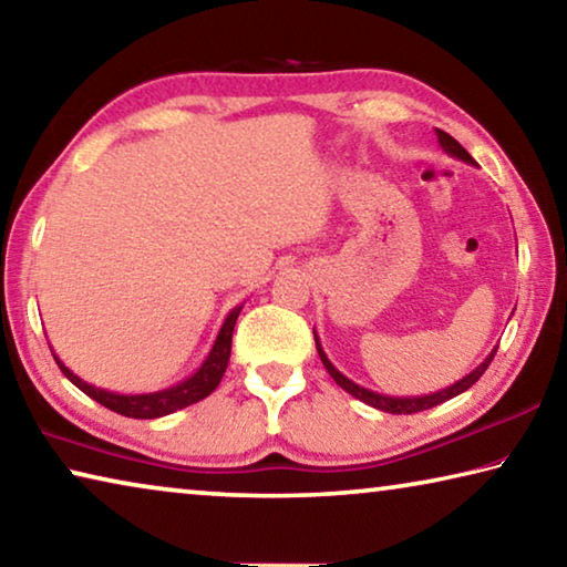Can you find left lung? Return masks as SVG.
Here are the masks:
<instances>
[{
	"label": "left lung",
	"instance_id": "1",
	"mask_svg": "<svg viewBox=\"0 0 567 567\" xmlns=\"http://www.w3.org/2000/svg\"><path fill=\"white\" fill-rule=\"evenodd\" d=\"M435 134H437L440 147H443L450 157H457V159L467 162V165H475V159L467 155V150H465L463 145H460L457 140L450 137L447 132L435 130ZM312 332H315V330H312ZM315 344H318V354H320V360H322V364H324V370L330 372V378H332L334 382H338V385H340L344 392H350L352 398L362 400L364 405H370V408H375V410H382V412H392V415H412V412L430 410V408L440 405V402L453 400L455 395H460V392H465L467 388H473L475 382H477L480 378H483V372H485L487 368H491V362H493L495 352H497V348H493V352L487 354V358H485L483 362H480L477 368H475L473 372H470V375H465L463 380H457L455 385H450V388H445V390L430 392V395H420V398H390V395H380V392H372V390H368V388H362V385H358V382H352L350 378H344L342 372L330 362L328 354H324L322 344H320V338H318V332H315Z\"/></svg>",
	"mask_w": 567,
	"mask_h": 567
}]
</instances>
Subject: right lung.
I'll return each mask as SVG.
<instances>
[{
    "instance_id": "add662e5",
    "label": "right lung",
    "mask_w": 567,
    "mask_h": 567,
    "mask_svg": "<svg viewBox=\"0 0 567 567\" xmlns=\"http://www.w3.org/2000/svg\"><path fill=\"white\" fill-rule=\"evenodd\" d=\"M239 312H243V305H237L227 312L223 328H219L217 338H215L213 350L207 352V358L203 360V364H199V368L192 372L189 378L179 380L177 385H169V388L157 390V392L122 395V392L94 388V385H90V382H84L80 375H74V372L66 368V364L60 358H56L54 352L52 354H54L56 364H60V370L64 372V378L70 380L72 385L80 388L84 395H90L92 400H97L100 405L110 408L112 412H117V415L134 417V420L165 417V415H169V412H177L182 408L195 405V402L205 400L209 392H215V388L219 385V380H223L225 370H227L229 352H233V330H235V322L239 318Z\"/></svg>"
}]
</instances>
